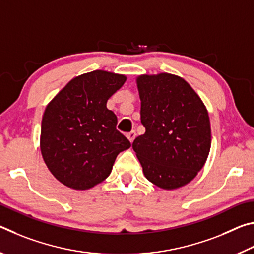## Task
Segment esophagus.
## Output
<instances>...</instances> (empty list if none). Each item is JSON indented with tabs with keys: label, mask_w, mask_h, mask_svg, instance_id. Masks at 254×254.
Segmentation results:
<instances>
[{
	"label": "esophagus",
	"mask_w": 254,
	"mask_h": 254,
	"mask_svg": "<svg viewBox=\"0 0 254 254\" xmlns=\"http://www.w3.org/2000/svg\"><path fill=\"white\" fill-rule=\"evenodd\" d=\"M127 139L130 140V142L132 143L133 141H134V139H135V136H136V133H135V131H131L130 133H127Z\"/></svg>",
	"instance_id": "obj_1"
}]
</instances>
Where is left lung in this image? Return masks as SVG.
Masks as SVG:
<instances>
[{"instance_id": "8db88e82", "label": "left lung", "mask_w": 254, "mask_h": 254, "mask_svg": "<svg viewBox=\"0 0 254 254\" xmlns=\"http://www.w3.org/2000/svg\"><path fill=\"white\" fill-rule=\"evenodd\" d=\"M136 83L145 132L132 148L148 180L163 189L182 187L196 177L208 157L207 110L178 76L143 75Z\"/></svg>"}]
</instances>
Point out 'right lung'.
Listing matches in <instances>:
<instances>
[{"mask_svg":"<svg viewBox=\"0 0 254 254\" xmlns=\"http://www.w3.org/2000/svg\"><path fill=\"white\" fill-rule=\"evenodd\" d=\"M126 76L95 70L71 79L46 107L40 148L60 183L88 189L109 177L120 152L131 142L117 130L118 118L106 102Z\"/></svg>","mask_w":254,"mask_h":254,"instance_id":"right-lung-1","label":"right lung"}]
</instances>
